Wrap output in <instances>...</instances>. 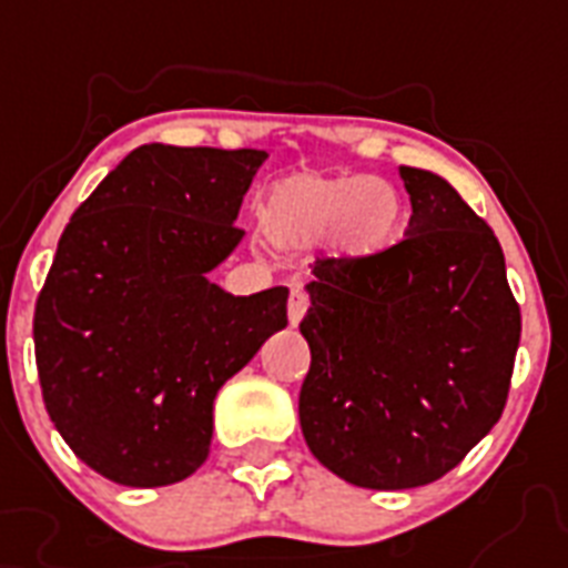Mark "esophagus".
Returning <instances> with one entry per match:
<instances>
[{
	"label": "esophagus",
	"mask_w": 568,
	"mask_h": 568,
	"mask_svg": "<svg viewBox=\"0 0 568 568\" xmlns=\"http://www.w3.org/2000/svg\"><path fill=\"white\" fill-rule=\"evenodd\" d=\"M306 310H310V297H306V292H303L301 285H294L292 292H288V324L297 327L303 321V315H306Z\"/></svg>",
	"instance_id": "esophagus-1"
}]
</instances>
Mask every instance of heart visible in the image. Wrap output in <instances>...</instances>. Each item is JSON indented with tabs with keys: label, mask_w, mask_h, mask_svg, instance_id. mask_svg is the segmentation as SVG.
Returning a JSON list of instances; mask_svg holds the SVG:
<instances>
[{
	"label": "heart",
	"mask_w": 568,
	"mask_h": 568,
	"mask_svg": "<svg viewBox=\"0 0 568 568\" xmlns=\"http://www.w3.org/2000/svg\"><path fill=\"white\" fill-rule=\"evenodd\" d=\"M404 203L392 182L365 176H292L265 200L267 230L280 239H318L333 256L368 262L397 241Z\"/></svg>",
	"instance_id": "b5f03b06"
}]
</instances>
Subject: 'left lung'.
Returning a JSON list of instances; mask_svg holds the SVG:
<instances>
[{
    "mask_svg": "<svg viewBox=\"0 0 568 568\" xmlns=\"http://www.w3.org/2000/svg\"><path fill=\"white\" fill-rule=\"evenodd\" d=\"M406 239L368 262L318 258L301 321V427L321 466L365 489L439 480L493 430L519 351L501 244L450 182L400 168Z\"/></svg>",
    "mask_w": 568,
    "mask_h": 568,
    "instance_id": "left-lung-1",
    "label": "left lung"
}]
</instances>
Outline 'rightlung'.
I'll list each match as a JSON object with an SVG mask.
<instances>
[{
    "instance_id": "right-lung-1",
    "label": "right lung",
    "mask_w": 568,
    "mask_h": 568,
    "mask_svg": "<svg viewBox=\"0 0 568 568\" xmlns=\"http://www.w3.org/2000/svg\"><path fill=\"white\" fill-rule=\"evenodd\" d=\"M265 150L144 144L73 212L34 310L43 404L97 475L168 486L203 466L217 388L288 324V288L209 280L239 247Z\"/></svg>"
}]
</instances>
